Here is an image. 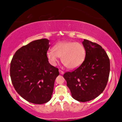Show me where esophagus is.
I'll list each match as a JSON object with an SVG mask.
<instances>
[{
    "instance_id": "34e87169",
    "label": "esophagus",
    "mask_w": 122,
    "mask_h": 122,
    "mask_svg": "<svg viewBox=\"0 0 122 122\" xmlns=\"http://www.w3.org/2000/svg\"><path fill=\"white\" fill-rule=\"evenodd\" d=\"M59 73L61 74H63L64 73V71H61V70H59Z\"/></svg>"
}]
</instances>
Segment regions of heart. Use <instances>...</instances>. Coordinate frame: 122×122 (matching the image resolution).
Returning <instances> with one entry per match:
<instances>
[{"label": "heart", "mask_w": 122, "mask_h": 122, "mask_svg": "<svg viewBox=\"0 0 122 122\" xmlns=\"http://www.w3.org/2000/svg\"><path fill=\"white\" fill-rule=\"evenodd\" d=\"M46 57L51 64L55 65L58 58L61 57V61L69 69H76L82 64L86 57V49L79 42L63 41L57 43L49 50Z\"/></svg>", "instance_id": "obj_1"}]
</instances>
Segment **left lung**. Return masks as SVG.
<instances>
[{
    "mask_svg": "<svg viewBox=\"0 0 122 122\" xmlns=\"http://www.w3.org/2000/svg\"><path fill=\"white\" fill-rule=\"evenodd\" d=\"M82 44L86 49L84 61L63 76L72 97L85 102L97 97L105 89L109 76L110 60L99 44L85 39Z\"/></svg>",
    "mask_w": 122,
    "mask_h": 122,
    "instance_id": "obj_1",
    "label": "left lung"
}]
</instances>
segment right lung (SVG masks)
Listing matches in <instances>:
<instances>
[{
    "instance_id": "right-lung-1",
    "label": "right lung",
    "mask_w": 122,
    "mask_h": 122,
    "mask_svg": "<svg viewBox=\"0 0 122 122\" xmlns=\"http://www.w3.org/2000/svg\"><path fill=\"white\" fill-rule=\"evenodd\" d=\"M46 38L32 41L18 49L10 62V76L19 95L29 102L43 104L50 101L58 69L49 63L50 46Z\"/></svg>"
}]
</instances>
